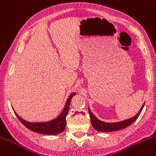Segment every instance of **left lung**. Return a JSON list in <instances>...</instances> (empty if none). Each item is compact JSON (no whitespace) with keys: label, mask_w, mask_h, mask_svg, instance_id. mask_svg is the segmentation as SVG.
Listing matches in <instances>:
<instances>
[{"label":"left lung","mask_w":156,"mask_h":156,"mask_svg":"<svg viewBox=\"0 0 156 156\" xmlns=\"http://www.w3.org/2000/svg\"><path fill=\"white\" fill-rule=\"evenodd\" d=\"M144 104H145V103L144 104V105H143L142 108L140 109L139 113H138L134 117H133V118L131 119H129L125 120V121L119 122H114V123H107V122H104L100 121V120L96 118L92 113H91V112L90 111L89 109V113L90 115L91 123L94 129L99 131H103V132H110V131H119V130L123 129V128H126L127 127L131 126V125L132 124L136 119H137L138 117H139L140 114L143 108H144Z\"/></svg>","instance_id":"1"}]
</instances>
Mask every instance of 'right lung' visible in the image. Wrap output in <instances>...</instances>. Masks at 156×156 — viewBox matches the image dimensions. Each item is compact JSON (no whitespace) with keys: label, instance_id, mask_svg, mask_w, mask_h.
Wrapping results in <instances>:
<instances>
[{"label":"right lung","instance_id":"right-lung-1","mask_svg":"<svg viewBox=\"0 0 156 156\" xmlns=\"http://www.w3.org/2000/svg\"><path fill=\"white\" fill-rule=\"evenodd\" d=\"M75 94H76L75 93H72L70 94V97L67 99L66 105H65L62 114L58 118L52 120V121L46 122H29L22 119L20 116H19L16 113H15V114L19 119V121L30 131L39 133V134L55 135V134L62 132L65 130V127H66V116L67 113H68L70 101H71L72 97H73Z\"/></svg>","mask_w":156,"mask_h":156}]
</instances>
